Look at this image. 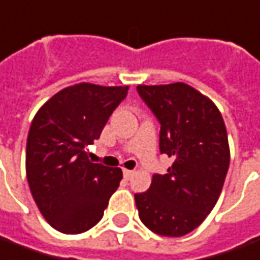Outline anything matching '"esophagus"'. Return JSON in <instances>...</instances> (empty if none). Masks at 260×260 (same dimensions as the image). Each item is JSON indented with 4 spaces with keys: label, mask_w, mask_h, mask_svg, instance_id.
<instances>
[{
    "label": "esophagus",
    "mask_w": 260,
    "mask_h": 260,
    "mask_svg": "<svg viewBox=\"0 0 260 260\" xmlns=\"http://www.w3.org/2000/svg\"><path fill=\"white\" fill-rule=\"evenodd\" d=\"M122 172H124V177H125V179H131V177L134 176V173H135L134 170H128V169H124Z\"/></svg>",
    "instance_id": "esophagus-1"
}]
</instances>
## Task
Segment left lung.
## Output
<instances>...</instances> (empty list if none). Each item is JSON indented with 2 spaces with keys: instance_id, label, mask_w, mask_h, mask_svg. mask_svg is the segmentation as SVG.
<instances>
[{
  "instance_id": "8db88e82",
  "label": "left lung",
  "mask_w": 260,
  "mask_h": 260,
  "mask_svg": "<svg viewBox=\"0 0 260 260\" xmlns=\"http://www.w3.org/2000/svg\"><path fill=\"white\" fill-rule=\"evenodd\" d=\"M160 122L159 148L173 157L166 174H153L135 194L139 218L163 237L196 230L218 201L230 168V145L217 105L186 83L136 87Z\"/></svg>"
}]
</instances>
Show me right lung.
Listing matches in <instances>:
<instances>
[{
	"label": "right lung",
	"mask_w": 260,
	"mask_h": 260,
	"mask_svg": "<svg viewBox=\"0 0 260 260\" xmlns=\"http://www.w3.org/2000/svg\"><path fill=\"white\" fill-rule=\"evenodd\" d=\"M129 87L79 83L56 92L34 117L26 142V179L41 214L63 234L88 231L104 215L122 170L92 163L99 139Z\"/></svg>",
	"instance_id": "obj_1"
}]
</instances>
